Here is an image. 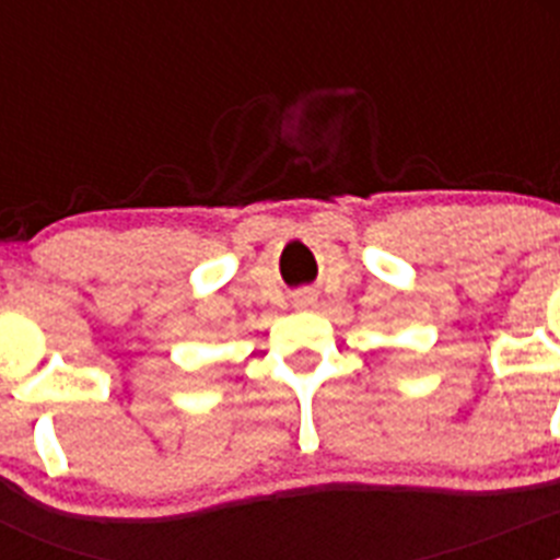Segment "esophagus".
<instances>
[{"label": "esophagus", "mask_w": 560, "mask_h": 560, "mask_svg": "<svg viewBox=\"0 0 560 560\" xmlns=\"http://www.w3.org/2000/svg\"><path fill=\"white\" fill-rule=\"evenodd\" d=\"M311 300H314V294H311V291H305V294H300V305H308Z\"/></svg>", "instance_id": "esophagus-1"}]
</instances>
